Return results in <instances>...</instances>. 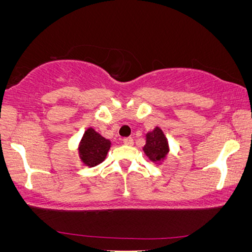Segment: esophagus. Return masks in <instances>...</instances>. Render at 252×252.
<instances>
[{
  "label": "esophagus",
  "mask_w": 252,
  "mask_h": 252,
  "mask_svg": "<svg viewBox=\"0 0 252 252\" xmlns=\"http://www.w3.org/2000/svg\"><path fill=\"white\" fill-rule=\"evenodd\" d=\"M124 144H126V146H132V144L134 143V140L132 139V137H125V139L123 140Z\"/></svg>",
  "instance_id": "esophagus-1"
}]
</instances>
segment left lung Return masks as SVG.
I'll return each instance as SVG.
<instances>
[{
  "label": "left lung",
  "instance_id": "left-lung-1",
  "mask_svg": "<svg viewBox=\"0 0 252 252\" xmlns=\"http://www.w3.org/2000/svg\"><path fill=\"white\" fill-rule=\"evenodd\" d=\"M143 151L146 156L155 164L160 165L166 159L170 153V146L160 127L156 126L153 130L146 134V144L143 147Z\"/></svg>",
  "mask_w": 252,
  "mask_h": 252
}]
</instances>
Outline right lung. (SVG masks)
Here are the masks:
<instances>
[{
	"label": "right lung",
	"instance_id": "1",
	"mask_svg": "<svg viewBox=\"0 0 252 252\" xmlns=\"http://www.w3.org/2000/svg\"><path fill=\"white\" fill-rule=\"evenodd\" d=\"M110 148H111V141L103 137L93 127H89L85 130L79 142V158L85 166L94 167L104 161Z\"/></svg>",
	"mask_w": 252,
	"mask_h": 252
}]
</instances>
